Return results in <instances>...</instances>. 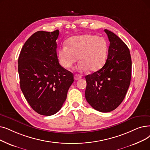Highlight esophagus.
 <instances>
[{
    "label": "esophagus",
    "mask_w": 150,
    "mask_h": 150,
    "mask_svg": "<svg viewBox=\"0 0 150 150\" xmlns=\"http://www.w3.org/2000/svg\"><path fill=\"white\" fill-rule=\"evenodd\" d=\"M81 76L80 75H79V74H75V75H74V79L75 80H79V79H81Z\"/></svg>",
    "instance_id": "1"
}]
</instances>
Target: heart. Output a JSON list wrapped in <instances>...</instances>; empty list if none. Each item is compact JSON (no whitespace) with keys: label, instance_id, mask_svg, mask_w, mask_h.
Masks as SVG:
<instances>
[{"label":"heart","instance_id":"obj_1","mask_svg":"<svg viewBox=\"0 0 150 150\" xmlns=\"http://www.w3.org/2000/svg\"><path fill=\"white\" fill-rule=\"evenodd\" d=\"M108 43L104 38L93 34L72 37L57 51V59L64 69H70L79 59L77 69L96 71L105 65L108 56Z\"/></svg>","mask_w":150,"mask_h":150}]
</instances>
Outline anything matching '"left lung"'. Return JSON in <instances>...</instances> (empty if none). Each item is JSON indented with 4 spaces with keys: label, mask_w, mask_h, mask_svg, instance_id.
Segmentation results:
<instances>
[{
    "label": "left lung",
    "mask_w": 150,
    "mask_h": 150,
    "mask_svg": "<svg viewBox=\"0 0 150 150\" xmlns=\"http://www.w3.org/2000/svg\"><path fill=\"white\" fill-rule=\"evenodd\" d=\"M104 31L110 41L107 59L102 69L85 76V97L93 108L107 113L125 99L131 82L132 61L125 42L113 32Z\"/></svg>",
    "instance_id": "1"
}]
</instances>
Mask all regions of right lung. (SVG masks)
Listing matches in <instances>:
<instances>
[{
  "instance_id": "obj_1",
  "label": "right lung",
  "mask_w": 150,
  "mask_h": 150,
  "mask_svg": "<svg viewBox=\"0 0 150 150\" xmlns=\"http://www.w3.org/2000/svg\"><path fill=\"white\" fill-rule=\"evenodd\" d=\"M59 31H37L25 42L18 58L20 88L30 106L38 114L51 116L66 101L74 75L57 59Z\"/></svg>"
}]
</instances>
